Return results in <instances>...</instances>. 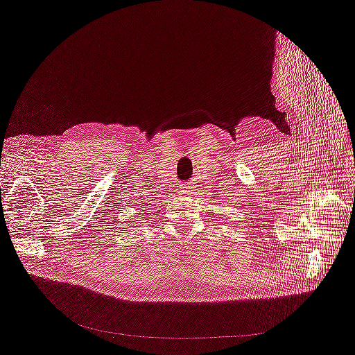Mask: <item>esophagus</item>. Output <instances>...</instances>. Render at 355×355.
Returning a JSON list of instances; mask_svg holds the SVG:
<instances>
[{
    "instance_id": "esophagus-1",
    "label": "esophagus",
    "mask_w": 355,
    "mask_h": 355,
    "mask_svg": "<svg viewBox=\"0 0 355 355\" xmlns=\"http://www.w3.org/2000/svg\"><path fill=\"white\" fill-rule=\"evenodd\" d=\"M192 191H193V188L189 185H180V188H178L180 193H192Z\"/></svg>"
}]
</instances>
